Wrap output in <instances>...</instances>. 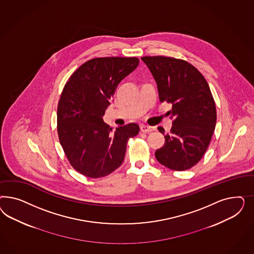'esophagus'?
I'll list each match as a JSON object with an SVG mask.
<instances>
[{
	"mask_svg": "<svg viewBox=\"0 0 254 254\" xmlns=\"http://www.w3.org/2000/svg\"><path fill=\"white\" fill-rule=\"evenodd\" d=\"M140 130L142 132H152V131L156 130V127H151V126H148V125H144V124H141L140 125Z\"/></svg>",
	"mask_w": 254,
	"mask_h": 254,
	"instance_id": "1",
	"label": "esophagus"
}]
</instances>
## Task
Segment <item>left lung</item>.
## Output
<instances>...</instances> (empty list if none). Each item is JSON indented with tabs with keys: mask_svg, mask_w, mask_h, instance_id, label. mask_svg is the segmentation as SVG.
Listing matches in <instances>:
<instances>
[{
	"mask_svg": "<svg viewBox=\"0 0 254 254\" xmlns=\"http://www.w3.org/2000/svg\"><path fill=\"white\" fill-rule=\"evenodd\" d=\"M157 84L159 100L172 104V127L164 146L155 151L157 161L177 171L191 169L206 153L215 129V102L208 82L198 69L183 60L142 57ZM165 134V129L158 127Z\"/></svg>",
	"mask_w": 254,
	"mask_h": 254,
	"instance_id": "obj_1",
	"label": "left lung"
}]
</instances>
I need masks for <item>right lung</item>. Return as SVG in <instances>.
I'll return each instance as SVG.
<instances>
[{"mask_svg":"<svg viewBox=\"0 0 254 254\" xmlns=\"http://www.w3.org/2000/svg\"><path fill=\"white\" fill-rule=\"evenodd\" d=\"M137 58L108 57L85 62L69 77L58 105V134L69 164L88 178L107 176L124 161L138 135L130 123L113 129L102 116L118 84L138 65Z\"/></svg>","mask_w":254,"mask_h":254,"instance_id":"right-lung-1","label":"right lung"}]
</instances>
